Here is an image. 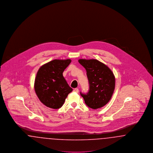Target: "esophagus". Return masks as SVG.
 Listing matches in <instances>:
<instances>
[{
	"label": "esophagus",
	"mask_w": 153,
	"mask_h": 153,
	"mask_svg": "<svg viewBox=\"0 0 153 153\" xmlns=\"http://www.w3.org/2000/svg\"><path fill=\"white\" fill-rule=\"evenodd\" d=\"M73 91H74V92H76V93H78L79 91V90L78 88H74V90H73Z\"/></svg>",
	"instance_id": "esophagus-1"
}]
</instances>
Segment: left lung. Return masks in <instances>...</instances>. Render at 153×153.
Wrapping results in <instances>:
<instances>
[{
    "mask_svg": "<svg viewBox=\"0 0 153 153\" xmlns=\"http://www.w3.org/2000/svg\"><path fill=\"white\" fill-rule=\"evenodd\" d=\"M87 71L89 90L81 95L85 104L94 109L100 108L111 100L115 88V77L108 66L96 59H80Z\"/></svg>",
    "mask_w": 153,
    "mask_h": 153,
    "instance_id": "left-lung-1",
    "label": "left lung"
}]
</instances>
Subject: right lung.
I'll list each match as a JSON object with an SVG mask.
<instances>
[{"label": "right lung", "instance_id": "add662e5", "mask_svg": "<svg viewBox=\"0 0 153 153\" xmlns=\"http://www.w3.org/2000/svg\"><path fill=\"white\" fill-rule=\"evenodd\" d=\"M71 62V59H56L41 66L36 73V94L41 102L50 108L61 107L68 94L73 91L62 74Z\"/></svg>", "mask_w": 153, "mask_h": 153}]
</instances>
